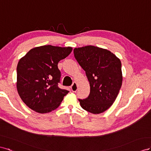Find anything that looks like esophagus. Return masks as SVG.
<instances>
[{
    "label": "esophagus",
    "instance_id": "34e87169",
    "mask_svg": "<svg viewBox=\"0 0 151 151\" xmlns=\"http://www.w3.org/2000/svg\"><path fill=\"white\" fill-rule=\"evenodd\" d=\"M71 89L74 92H75L78 90V85H77V83L76 82H74L72 84V85L71 86Z\"/></svg>",
    "mask_w": 151,
    "mask_h": 151
}]
</instances>
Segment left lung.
I'll use <instances>...</instances> for the list:
<instances>
[{"label": "left lung", "mask_w": 151, "mask_h": 151, "mask_svg": "<svg viewBox=\"0 0 151 151\" xmlns=\"http://www.w3.org/2000/svg\"><path fill=\"white\" fill-rule=\"evenodd\" d=\"M73 52L90 86L88 97L78 99L80 106L92 114L102 113L113 104L121 88V61L109 50L93 45L75 48Z\"/></svg>", "instance_id": "8db88e82"}]
</instances>
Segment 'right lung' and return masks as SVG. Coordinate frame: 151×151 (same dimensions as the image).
<instances>
[{
	"label": "right lung",
	"instance_id": "obj_1",
	"mask_svg": "<svg viewBox=\"0 0 151 151\" xmlns=\"http://www.w3.org/2000/svg\"><path fill=\"white\" fill-rule=\"evenodd\" d=\"M72 47L50 45L35 47L18 62L16 87L24 104L37 113L54 111L61 104L68 90L59 87L61 60L68 56Z\"/></svg>",
	"mask_w": 151,
	"mask_h": 151
}]
</instances>
